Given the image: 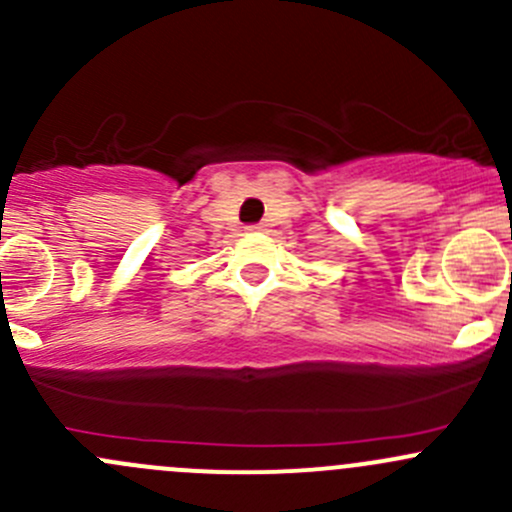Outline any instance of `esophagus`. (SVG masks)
<instances>
[{
	"mask_svg": "<svg viewBox=\"0 0 512 512\" xmlns=\"http://www.w3.org/2000/svg\"><path fill=\"white\" fill-rule=\"evenodd\" d=\"M265 223H255V225H250V227H247V230H250V232H262V230H265Z\"/></svg>",
	"mask_w": 512,
	"mask_h": 512,
	"instance_id": "obj_1",
	"label": "esophagus"
}]
</instances>
